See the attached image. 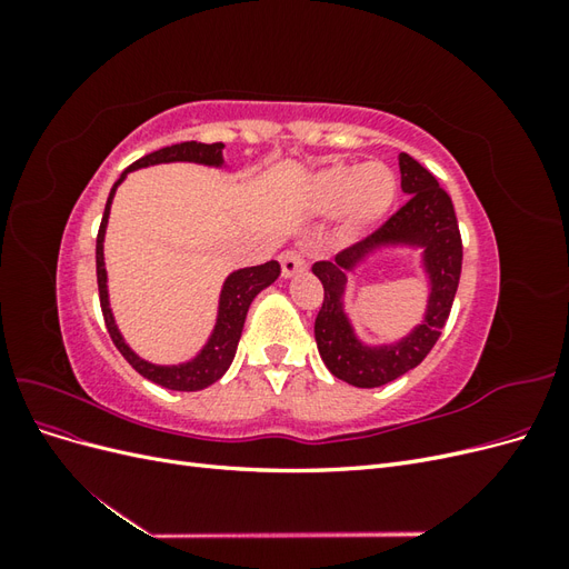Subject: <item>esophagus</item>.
I'll return each instance as SVG.
<instances>
[{
  "label": "esophagus",
  "instance_id": "obj_1",
  "mask_svg": "<svg viewBox=\"0 0 569 569\" xmlns=\"http://www.w3.org/2000/svg\"><path fill=\"white\" fill-rule=\"evenodd\" d=\"M280 266L284 278H291V274L306 270V256L301 249H287L280 253Z\"/></svg>",
  "mask_w": 569,
  "mask_h": 569
}]
</instances>
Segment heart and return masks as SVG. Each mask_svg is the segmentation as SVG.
I'll return each instance as SVG.
<instances>
[{"label": "heart", "instance_id": "1", "mask_svg": "<svg viewBox=\"0 0 569 569\" xmlns=\"http://www.w3.org/2000/svg\"><path fill=\"white\" fill-rule=\"evenodd\" d=\"M396 176L385 163L330 166L308 182V199L316 209H335L339 203L341 228L356 234L385 218L396 199Z\"/></svg>", "mask_w": 569, "mask_h": 569}]
</instances>
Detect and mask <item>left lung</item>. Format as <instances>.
Wrapping results in <instances>:
<instances>
[{
  "mask_svg": "<svg viewBox=\"0 0 569 569\" xmlns=\"http://www.w3.org/2000/svg\"><path fill=\"white\" fill-rule=\"evenodd\" d=\"M401 189L408 201L389 216L380 228L360 242L335 256V261L313 263L316 278L322 282L325 299L316 318V341L322 363L339 380L360 389L393 382L420 366L432 351L458 291L462 268V242L453 201L429 173L408 153H399ZM408 243L423 249V264L430 274V301L426 320L408 338L389 348H366L352 335L342 313V287L346 270L380 246Z\"/></svg>",
  "mask_w": 569,
  "mask_h": 569,
  "instance_id": "obj_1",
  "label": "left lung"
}]
</instances>
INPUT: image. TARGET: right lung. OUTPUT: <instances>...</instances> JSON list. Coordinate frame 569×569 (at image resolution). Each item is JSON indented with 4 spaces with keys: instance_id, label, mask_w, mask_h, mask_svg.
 Here are the masks:
<instances>
[{
    "instance_id": "1",
    "label": "right lung",
    "mask_w": 569,
    "mask_h": 569,
    "mask_svg": "<svg viewBox=\"0 0 569 569\" xmlns=\"http://www.w3.org/2000/svg\"><path fill=\"white\" fill-rule=\"evenodd\" d=\"M222 142L213 144H203V142H180L173 147H163L159 151H151L140 161H134L123 170V176L116 180L111 187V194L107 199V209L104 218H101L99 234H97V287H99V303H101V313H104L107 330L111 335V341L116 343V349L123 353L128 363L147 377L149 382L161 385L166 389L173 391H199L206 389L209 385L218 382L222 375L228 372L239 337H242L244 330V320L251 301L256 299L258 291H263L268 284L278 280L280 274V263L278 261H268L263 266H251L234 270L230 278L222 284L220 291V306H218V320L213 327L211 339L206 341V347L201 353L187 363L180 366H153L137 356L128 343L120 337L118 327L113 322V313L109 308V291H107V268H104V232H107V222H109V211H111V201L116 194V187L126 180L130 170L153 166V163H173V161H192V163H203V166H222Z\"/></svg>"
}]
</instances>
